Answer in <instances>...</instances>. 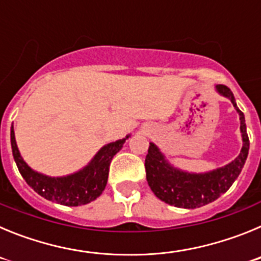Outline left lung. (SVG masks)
Returning a JSON list of instances; mask_svg holds the SVG:
<instances>
[{"label": "left lung", "instance_id": "8db88e82", "mask_svg": "<svg viewBox=\"0 0 261 261\" xmlns=\"http://www.w3.org/2000/svg\"><path fill=\"white\" fill-rule=\"evenodd\" d=\"M217 91L221 95L229 98L232 106L238 111L243 140L241 153L225 167L217 168L214 171L205 174H190L172 167L165 159V155L159 151L158 147L150 142L147 155L145 158L146 180L154 195L166 204L186 209L200 208L202 205L209 204L229 190L243 168L250 149L244 115L237 107L235 98L229 87L225 85H218Z\"/></svg>", "mask_w": 261, "mask_h": 261}]
</instances>
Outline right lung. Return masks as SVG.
<instances>
[{
	"instance_id": "add662e5",
	"label": "right lung",
	"mask_w": 261,
	"mask_h": 261,
	"mask_svg": "<svg viewBox=\"0 0 261 261\" xmlns=\"http://www.w3.org/2000/svg\"><path fill=\"white\" fill-rule=\"evenodd\" d=\"M129 136L103 146L93 161L75 174L62 177H50L34 171L27 166L18 150L14 129L11 126V150L20 175L32 190L49 201L66 206H80L94 201L105 191L110 171V163L115 154L123 147Z\"/></svg>"
}]
</instances>
